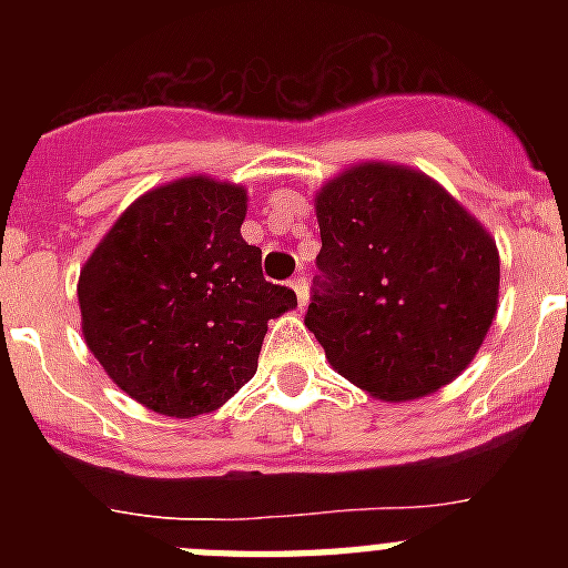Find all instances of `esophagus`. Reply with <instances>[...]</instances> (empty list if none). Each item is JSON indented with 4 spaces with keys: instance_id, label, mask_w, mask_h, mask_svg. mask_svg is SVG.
I'll return each instance as SVG.
<instances>
[{
    "instance_id": "1",
    "label": "esophagus",
    "mask_w": 568,
    "mask_h": 568,
    "mask_svg": "<svg viewBox=\"0 0 568 568\" xmlns=\"http://www.w3.org/2000/svg\"><path fill=\"white\" fill-rule=\"evenodd\" d=\"M290 287L295 290L298 307H304V304H307V278H304V275H295V278L290 281Z\"/></svg>"
}]
</instances>
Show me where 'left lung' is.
I'll return each mask as SVG.
<instances>
[{"label":"left lung","instance_id":"left-lung-1","mask_svg":"<svg viewBox=\"0 0 568 568\" xmlns=\"http://www.w3.org/2000/svg\"><path fill=\"white\" fill-rule=\"evenodd\" d=\"M321 253L304 324L375 398H420L466 369L498 310L500 261L453 195L415 170L361 164L315 199Z\"/></svg>","mask_w":568,"mask_h":568}]
</instances>
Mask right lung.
I'll return each instance as SVG.
<instances>
[{
	"instance_id": "obj_1",
	"label": "right lung",
	"mask_w": 568,
	"mask_h": 568,
	"mask_svg": "<svg viewBox=\"0 0 568 568\" xmlns=\"http://www.w3.org/2000/svg\"><path fill=\"white\" fill-rule=\"evenodd\" d=\"M247 193L204 175L150 190L79 275L82 333L130 398L170 418L213 413L258 369L267 321L293 310L241 239Z\"/></svg>"
}]
</instances>
